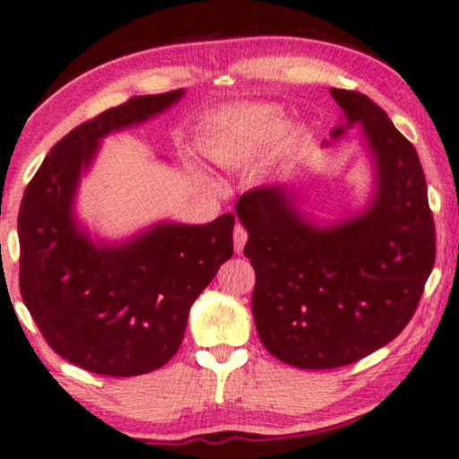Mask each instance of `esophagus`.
I'll return each instance as SVG.
<instances>
[{
    "label": "esophagus",
    "instance_id": "34e87169",
    "mask_svg": "<svg viewBox=\"0 0 459 459\" xmlns=\"http://www.w3.org/2000/svg\"><path fill=\"white\" fill-rule=\"evenodd\" d=\"M232 241H235V251L241 253L245 243H247V230L243 224H237L235 227V232H232Z\"/></svg>",
    "mask_w": 459,
    "mask_h": 459
}]
</instances>
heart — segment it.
Instances as JSON below:
<instances>
[{"label":"heart","mask_w":459,"mask_h":459,"mask_svg":"<svg viewBox=\"0 0 459 459\" xmlns=\"http://www.w3.org/2000/svg\"><path fill=\"white\" fill-rule=\"evenodd\" d=\"M286 120L280 108L257 106L249 112L232 118L221 120L212 134L206 141V155L222 165H238L255 155L272 141L281 134ZM302 130H294L290 141L298 143Z\"/></svg>","instance_id":"1"}]
</instances>
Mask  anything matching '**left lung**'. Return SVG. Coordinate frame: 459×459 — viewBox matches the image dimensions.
<instances>
[{"label": "left lung", "mask_w": 459, "mask_h": 459, "mask_svg": "<svg viewBox=\"0 0 459 459\" xmlns=\"http://www.w3.org/2000/svg\"><path fill=\"white\" fill-rule=\"evenodd\" d=\"M343 108L339 138L359 122L376 165V194L361 214L315 227L286 186L243 194L237 214L255 269L251 307L261 343L302 369L349 366L390 343L414 315L435 264V222L412 144L359 91L331 90Z\"/></svg>", "instance_id": "left-lung-1"}]
</instances>
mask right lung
Returning a JSON list of instances; mask_svg holds the SVG:
<instances>
[{
  "label": "right lung",
  "mask_w": 459,
  "mask_h": 459,
  "mask_svg": "<svg viewBox=\"0 0 459 459\" xmlns=\"http://www.w3.org/2000/svg\"><path fill=\"white\" fill-rule=\"evenodd\" d=\"M184 96H136L65 134L28 184L18 214L20 294L56 355L87 372L149 374L181 345L195 298L232 257L235 216L161 222L122 245L93 243L73 218L79 176L100 141Z\"/></svg>",
  "instance_id": "1"
}]
</instances>
